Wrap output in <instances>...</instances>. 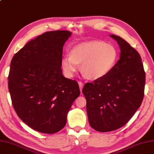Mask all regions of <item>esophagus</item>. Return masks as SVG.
Instances as JSON below:
<instances>
[{
	"instance_id": "34e87169",
	"label": "esophagus",
	"mask_w": 154,
	"mask_h": 154,
	"mask_svg": "<svg viewBox=\"0 0 154 154\" xmlns=\"http://www.w3.org/2000/svg\"><path fill=\"white\" fill-rule=\"evenodd\" d=\"M78 84H79V87H80V91H81V93H82V88H83V87H84V84L82 83V82H78Z\"/></svg>"
}]
</instances>
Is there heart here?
Here are the masks:
<instances>
[{
  "instance_id": "obj_1",
  "label": "heart",
  "mask_w": 154,
  "mask_h": 154,
  "mask_svg": "<svg viewBox=\"0 0 154 154\" xmlns=\"http://www.w3.org/2000/svg\"><path fill=\"white\" fill-rule=\"evenodd\" d=\"M118 52L113 45L94 40L81 43L71 50L61 61L62 69L68 77L74 76L80 69L89 80L103 78L109 74L117 63Z\"/></svg>"
}]
</instances>
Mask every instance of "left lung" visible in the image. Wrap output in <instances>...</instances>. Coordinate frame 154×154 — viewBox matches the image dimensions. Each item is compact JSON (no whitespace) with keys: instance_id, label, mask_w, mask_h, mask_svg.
Here are the masks:
<instances>
[{"instance_id":"1","label":"left lung","mask_w":154,"mask_h":154,"mask_svg":"<svg viewBox=\"0 0 154 154\" xmlns=\"http://www.w3.org/2000/svg\"><path fill=\"white\" fill-rule=\"evenodd\" d=\"M110 36L119 46V59L107 76L86 83L82 89L89 125L99 132L125 125L144 97L146 76L139 54L121 37Z\"/></svg>"}]
</instances>
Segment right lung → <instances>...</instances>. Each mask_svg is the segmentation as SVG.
<instances>
[{"label":"right lung","mask_w":154,"mask_h":154,"mask_svg":"<svg viewBox=\"0 0 154 154\" xmlns=\"http://www.w3.org/2000/svg\"><path fill=\"white\" fill-rule=\"evenodd\" d=\"M69 31L46 32L29 41L14 55L8 89L15 111L22 121L40 133L54 134L66 125L78 82L63 76V48Z\"/></svg>","instance_id":"add662e5"}]
</instances>
